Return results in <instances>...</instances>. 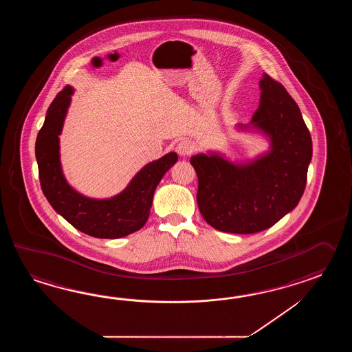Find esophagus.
<instances>
[{"mask_svg":"<svg viewBox=\"0 0 352 352\" xmlns=\"http://www.w3.org/2000/svg\"><path fill=\"white\" fill-rule=\"evenodd\" d=\"M176 151H177V153H179V156L186 157V156H190V155L194 152V144H192L191 141H188V140H182V141L177 144Z\"/></svg>","mask_w":352,"mask_h":352,"instance_id":"esophagus-1","label":"esophagus"}]
</instances>
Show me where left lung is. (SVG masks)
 <instances>
[{
  "label": "left lung",
  "instance_id": "1",
  "mask_svg": "<svg viewBox=\"0 0 352 352\" xmlns=\"http://www.w3.org/2000/svg\"><path fill=\"white\" fill-rule=\"evenodd\" d=\"M261 102L249 124L270 140V151L247 162H232L219 152L191 157L199 179L197 205L217 230L254 234L292 211L306 187L312 140L298 105L280 82L263 74Z\"/></svg>",
  "mask_w": 352,
  "mask_h": 352
}]
</instances>
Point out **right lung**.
Returning a JSON list of instances; mask_svg holds the SVG:
<instances>
[{"instance_id":"right-lung-1","label":"right lung","mask_w":352,"mask_h":352,"mask_svg":"<svg viewBox=\"0 0 352 352\" xmlns=\"http://www.w3.org/2000/svg\"><path fill=\"white\" fill-rule=\"evenodd\" d=\"M74 89L67 85L46 112L35 144L43 192L53 209L84 234L100 239H118L137 232L150 217L153 194L161 179L176 162L177 153L142 167L128 186L109 199H90L67 184L60 164L59 135Z\"/></svg>"}]
</instances>
